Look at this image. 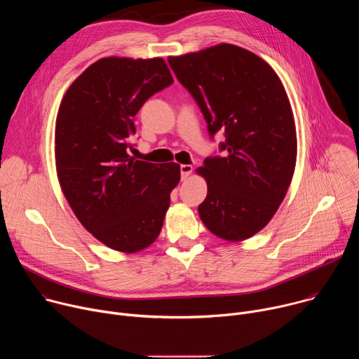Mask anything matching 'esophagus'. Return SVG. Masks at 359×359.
Instances as JSON below:
<instances>
[{
	"mask_svg": "<svg viewBox=\"0 0 359 359\" xmlns=\"http://www.w3.org/2000/svg\"><path fill=\"white\" fill-rule=\"evenodd\" d=\"M193 172V166L191 165H182L180 166V175H182V180H186L190 173Z\"/></svg>",
	"mask_w": 359,
	"mask_h": 359,
	"instance_id": "obj_1",
	"label": "esophagus"
}]
</instances>
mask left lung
Masks as SVG:
<instances>
[{"instance_id": "left-lung-1", "label": "left lung", "mask_w": 359, "mask_h": 359, "mask_svg": "<svg viewBox=\"0 0 359 359\" xmlns=\"http://www.w3.org/2000/svg\"><path fill=\"white\" fill-rule=\"evenodd\" d=\"M168 61L210 137L219 130L226 136L223 156L197 169L208 182L198 216L220 238L245 240L271 220L292 179L297 135L285 89L266 61L231 43Z\"/></svg>"}]
</instances>
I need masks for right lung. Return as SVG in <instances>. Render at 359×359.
I'll use <instances>...</instances> for the list:
<instances>
[{"label": "right lung", "instance_id": "right-lung-1", "mask_svg": "<svg viewBox=\"0 0 359 359\" xmlns=\"http://www.w3.org/2000/svg\"><path fill=\"white\" fill-rule=\"evenodd\" d=\"M173 83L162 58H104L67 90L55 125V162L62 191L82 226L108 247L135 252L159 236L180 180L177 163L129 155L133 116Z\"/></svg>", "mask_w": 359, "mask_h": 359}]
</instances>
